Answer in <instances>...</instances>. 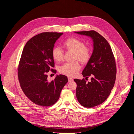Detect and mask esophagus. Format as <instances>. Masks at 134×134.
Wrapping results in <instances>:
<instances>
[{"mask_svg":"<svg viewBox=\"0 0 134 134\" xmlns=\"http://www.w3.org/2000/svg\"><path fill=\"white\" fill-rule=\"evenodd\" d=\"M68 82L69 83H70V82H73V79L72 78H70V77H68Z\"/></svg>","mask_w":134,"mask_h":134,"instance_id":"esophagus-1","label":"esophagus"}]
</instances>
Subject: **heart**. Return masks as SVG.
<instances>
[{
	"mask_svg": "<svg viewBox=\"0 0 134 134\" xmlns=\"http://www.w3.org/2000/svg\"><path fill=\"white\" fill-rule=\"evenodd\" d=\"M64 47L69 51L73 52V60H79L82 64H86L91 58V51L90 48L85 47L82 41L75 37H70L64 43ZM52 56L53 59L59 62L64 58V52L59 47H55L52 50ZM81 69V66L77 61L72 63H65L60 66L59 72L65 75L73 77L77 74Z\"/></svg>",
	"mask_w": 134,
	"mask_h": 134,
	"instance_id": "b5f03b06",
	"label": "heart"
}]
</instances>
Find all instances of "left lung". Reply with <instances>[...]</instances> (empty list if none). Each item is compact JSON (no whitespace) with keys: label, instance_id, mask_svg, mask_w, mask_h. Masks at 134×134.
<instances>
[{"label":"left lung","instance_id":"1","mask_svg":"<svg viewBox=\"0 0 134 134\" xmlns=\"http://www.w3.org/2000/svg\"><path fill=\"white\" fill-rule=\"evenodd\" d=\"M90 37L93 50L82 74L91 76V82L75 79L77 84L76 95L79 103L85 108H92L104 102L109 96L116 77V65L112 49L104 37L95 31L74 32Z\"/></svg>","mask_w":134,"mask_h":134}]
</instances>
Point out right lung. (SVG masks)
<instances>
[{
    "instance_id": "obj_1",
    "label": "right lung",
    "mask_w": 134,
    "mask_h": 134,
    "mask_svg": "<svg viewBox=\"0 0 134 134\" xmlns=\"http://www.w3.org/2000/svg\"><path fill=\"white\" fill-rule=\"evenodd\" d=\"M63 33L43 32L37 34L26 43L18 68V80L26 96L33 103L42 107L54 104L60 92L68 82L67 76L57 75L55 79L48 80L51 70L56 73L52 50L55 41Z\"/></svg>"
}]
</instances>
